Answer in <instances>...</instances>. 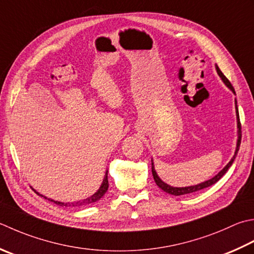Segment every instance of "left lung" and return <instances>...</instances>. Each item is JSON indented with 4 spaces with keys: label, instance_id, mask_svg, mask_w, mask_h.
<instances>
[{
    "label": "left lung",
    "instance_id": "obj_1",
    "mask_svg": "<svg viewBox=\"0 0 254 254\" xmlns=\"http://www.w3.org/2000/svg\"><path fill=\"white\" fill-rule=\"evenodd\" d=\"M216 70L218 72V74H219V77L222 79V81L225 82L226 86L230 89V90L236 94V91L235 89H233L232 84L230 83V81L228 80V79L226 78L225 74H223L221 72V70L219 69V67L217 66L216 64ZM236 109H237V122H238V141H237V147H236V152H235V155H233V157L231 158V161L227 164V165L223 167V170L220 171L219 173L217 174V175L215 177H212L211 180L209 181H206L203 183H200V184H197V185H193V186H188V187H173V186H170L167 185L166 183H164L160 177H158V175L156 174V171L155 168H154V163H153V160H152V174H153V177H154V181H155L156 185L161 188V190H163L165 192L167 193H171V195H174V196H182V195H186V193H191V192H196L198 190H205V188L209 187L211 185H213V184H216L218 181L220 180V178L225 175V174L227 173V171L229 170V167L232 165L233 161H235V158L237 156L238 154V151H239V147H240V144H241V123H240V119H239V113H238V107H237V100H236Z\"/></svg>",
    "mask_w": 254,
    "mask_h": 254
}]
</instances>
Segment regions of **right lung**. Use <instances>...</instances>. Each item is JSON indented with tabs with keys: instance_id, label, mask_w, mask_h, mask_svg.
Returning <instances> with one entry per match:
<instances>
[{
	"instance_id": "obj_1",
	"label": "right lung",
	"mask_w": 254,
	"mask_h": 254,
	"mask_svg": "<svg viewBox=\"0 0 254 254\" xmlns=\"http://www.w3.org/2000/svg\"><path fill=\"white\" fill-rule=\"evenodd\" d=\"M108 187H109V182H108V171H107V172H106V175H104V178H103V182H102V184H101L100 188H99V190H98V191L94 192L92 196L86 198V199L79 200V201H76V202H61V201H55V200H53V199H48V200H51V201L56 203V205L63 206V207H80V206H88V205H90V203H93V202H96V201H98L99 199H100V198L104 195V193L107 192ZM35 191H36V190H35ZM36 193H38V192L36 191ZM38 195L44 197L45 199H46V197L41 195V193H38Z\"/></svg>"
}]
</instances>
